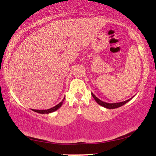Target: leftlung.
<instances>
[{
  "label": "left lung",
  "mask_w": 156,
  "mask_h": 156,
  "mask_svg": "<svg viewBox=\"0 0 156 156\" xmlns=\"http://www.w3.org/2000/svg\"><path fill=\"white\" fill-rule=\"evenodd\" d=\"M91 95H92V97L94 99H95V101L97 102V104H99V105H101L103 106L104 108H119L120 107V106L124 105L125 104H126L127 102H129L130 100H131L132 98L131 99L126 100V101H121V102H118V103H106L105 101H101V100H100L99 99H98V98L96 97V96L93 93H91Z\"/></svg>",
  "instance_id": "obj_1"
}]
</instances>
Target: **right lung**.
Wrapping results in <instances>:
<instances>
[{
	"label": "right lung",
	"instance_id": "obj_1",
	"mask_svg": "<svg viewBox=\"0 0 156 156\" xmlns=\"http://www.w3.org/2000/svg\"><path fill=\"white\" fill-rule=\"evenodd\" d=\"M64 100H65V98H64L62 101L60 103H59L57 105L53 106L52 108H49V109H45V110H37V109H32L33 111V112H35L37 113H39V114H50V113H52V112H54L55 111H57V109H59V108L61 107V106L62 105V103L64 101Z\"/></svg>",
	"mask_w": 156,
	"mask_h": 156
}]
</instances>
